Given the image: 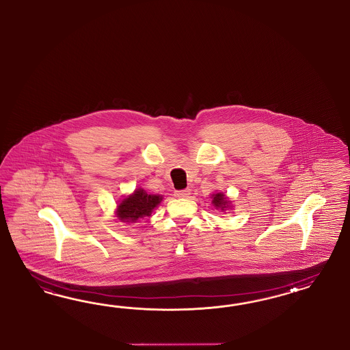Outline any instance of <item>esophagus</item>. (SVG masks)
Listing matches in <instances>:
<instances>
[{
    "label": "esophagus",
    "instance_id": "obj_1",
    "mask_svg": "<svg viewBox=\"0 0 350 350\" xmlns=\"http://www.w3.org/2000/svg\"><path fill=\"white\" fill-rule=\"evenodd\" d=\"M189 195H191V191H189V189H178V191H176V192H174V196H176V198H178V199L189 198Z\"/></svg>",
    "mask_w": 350,
    "mask_h": 350
}]
</instances>
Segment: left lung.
Masks as SVG:
<instances>
[{
	"mask_svg": "<svg viewBox=\"0 0 350 350\" xmlns=\"http://www.w3.org/2000/svg\"><path fill=\"white\" fill-rule=\"evenodd\" d=\"M213 196H214L213 204H214L217 208H220L221 210L228 208L229 201H227V199H224V195H223V193H217V195H213Z\"/></svg>",
	"mask_w": 350,
	"mask_h": 350,
	"instance_id": "1",
	"label": "left lung"
}]
</instances>
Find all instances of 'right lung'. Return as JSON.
Here are the masks:
<instances>
[{
  "label": "right lung",
  "mask_w": 350,
  "mask_h": 350,
  "mask_svg": "<svg viewBox=\"0 0 350 350\" xmlns=\"http://www.w3.org/2000/svg\"><path fill=\"white\" fill-rule=\"evenodd\" d=\"M161 201V196L149 195L144 189H136L133 195L126 198L118 205L117 215L122 221L139 220L140 217H150L151 211L157 208Z\"/></svg>",
  "instance_id": "obj_1"
}]
</instances>
